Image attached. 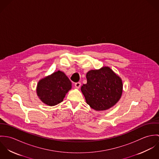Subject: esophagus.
Wrapping results in <instances>:
<instances>
[{
  "mask_svg": "<svg viewBox=\"0 0 159 159\" xmlns=\"http://www.w3.org/2000/svg\"><path fill=\"white\" fill-rule=\"evenodd\" d=\"M75 86L76 88L77 89H79L81 86V83L80 82H77V83H75Z\"/></svg>",
  "mask_w": 159,
  "mask_h": 159,
  "instance_id": "obj_1",
  "label": "esophagus"
}]
</instances>
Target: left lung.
<instances>
[{
    "label": "left lung",
    "mask_w": 159,
    "mask_h": 159,
    "mask_svg": "<svg viewBox=\"0 0 159 159\" xmlns=\"http://www.w3.org/2000/svg\"><path fill=\"white\" fill-rule=\"evenodd\" d=\"M87 83L81 90L87 103L97 111L106 110L120 99L122 92L121 79L109 67L92 70L86 74Z\"/></svg>",
    "instance_id": "1"
}]
</instances>
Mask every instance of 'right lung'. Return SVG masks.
I'll use <instances>...</instances> for the list:
<instances>
[{
	"instance_id": "obj_1",
	"label": "right lung",
	"mask_w": 159,
	"mask_h": 159,
	"mask_svg": "<svg viewBox=\"0 0 159 159\" xmlns=\"http://www.w3.org/2000/svg\"><path fill=\"white\" fill-rule=\"evenodd\" d=\"M71 88V83L64 73L57 71L41 80L37 85V95L49 106H54L63 101Z\"/></svg>"
}]
</instances>
